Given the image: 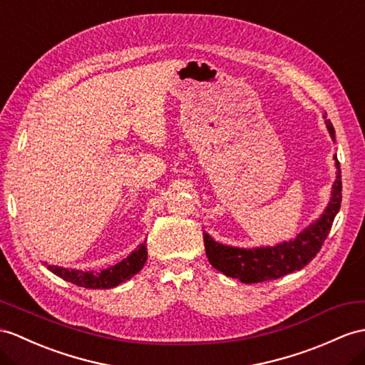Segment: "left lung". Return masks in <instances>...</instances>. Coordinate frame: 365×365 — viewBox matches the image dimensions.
<instances>
[{"mask_svg": "<svg viewBox=\"0 0 365 365\" xmlns=\"http://www.w3.org/2000/svg\"><path fill=\"white\" fill-rule=\"evenodd\" d=\"M325 123L331 139L334 140V128L330 119H327ZM334 161L337 168L336 181L333 184L330 202H328L321 218L304 229V232H300L294 240L275 246L252 247V250L221 245L204 232V247H206V255L213 268L223 272L227 277L238 279L243 283H259L264 280H275L307 266L321 251L328 232L331 230L336 213L341 209V167L336 156Z\"/></svg>", "mask_w": 365, "mask_h": 365, "instance_id": "left-lung-1", "label": "left lung"}]
</instances>
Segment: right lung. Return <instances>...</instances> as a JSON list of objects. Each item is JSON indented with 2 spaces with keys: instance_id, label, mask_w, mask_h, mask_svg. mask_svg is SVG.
Segmentation results:
<instances>
[{
  "instance_id": "right-lung-1",
  "label": "right lung",
  "mask_w": 365,
  "mask_h": 365,
  "mask_svg": "<svg viewBox=\"0 0 365 365\" xmlns=\"http://www.w3.org/2000/svg\"><path fill=\"white\" fill-rule=\"evenodd\" d=\"M147 262V245L145 242L139 245L127 259H123L118 264L102 271H82V269H69L60 268V266L48 264V269L54 272L58 277L66 282L74 283L77 287L90 288V289H110L120 285L122 282L131 279L138 274Z\"/></svg>"
}]
</instances>
